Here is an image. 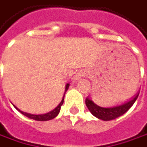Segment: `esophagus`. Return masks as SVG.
I'll list each match as a JSON object with an SVG mask.
<instances>
[{"label": "esophagus", "instance_id": "esophagus-1", "mask_svg": "<svg viewBox=\"0 0 147 147\" xmlns=\"http://www.w3.org/2000/svg\"><path fill=\"white\" fill-rule=\"evenodd\" d=\"M85 76V74L83 71H77V72H76L75 75L73 76V81L74 82H76L77 80H79L81 78V77H83Z\"/></svg>", "mask_w": 147, "mask_h": 147}]
</instances>
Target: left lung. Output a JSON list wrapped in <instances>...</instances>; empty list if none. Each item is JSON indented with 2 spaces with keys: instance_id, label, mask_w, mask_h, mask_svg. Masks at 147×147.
Segmentation results:
<instances>
[{
  "instance_id": "8db88e82",
  "label": "left lung",
  "mask_w": 147,
  "mask_h": 147,
  "mask_svg": "<svg viewBox=\"0 0 147 147\" xmlns=\"http://www.w3.org/2000/svg\"><path fill=\"white\" fill-rule=\"evenodd\" d=\"M137 97H138V94L136 95V97L133 99H131V101L127 102L122 105L115 106L113 108H103V107L98 106L89 98L86 99V105L88 109L90 111V113L94 117L104 121H109L114 118H117L125 113L133 105V104L137 100Z\"/></svg>"
}]
</instances>
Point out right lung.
Wrapping results in <instances>:
<instances>
[{
	"mask_svg": "<svg viewBox=\"0 0 147 147\" xmlns=\"http://www.w3.org/2000/svg\"><path fill=\"white\" fill-rule=\"evenodd\" d=\"M68 87H69V84H67V86H66V89H65V92H66L67 90H68ZM64 95H65V94H64ZM63 101H64V96H63V98H62V99H61V103H60V104L58 105V106H57L56 109H54L53 111L49 112V113H45V114H39V115L31 114V113H28L23 112L21 111V110H20L19 109H17L15 105L14 106H15V108H16L18 111L20 112L23 115H24V116L28 117L29 118L34 119V120H37V121H48V120H50V119L54 118L59 113L60 109H61V106L62 105V104H63Z\"/></svg>",
	"mask_w": 147,
	"mask_h": 147,
	"instance_id": "obj_1",
	"label": "right lung"
}]
</instances>
